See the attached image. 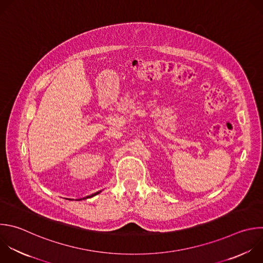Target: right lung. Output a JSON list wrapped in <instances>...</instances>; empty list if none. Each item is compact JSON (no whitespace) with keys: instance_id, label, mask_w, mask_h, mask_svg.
<instances>
[{"instance_id":"right-lung-1","label":"right lung","mask_w":263,"mask_h":263,"mask_svg":"<svg viewBox=\"0 0 263 263\" xmlns=\"http://www.w3.org/2000/svg\"><path fill=\"white\" fill-rule=\"evenodd\" d=\"M101 191H99V192H97V193H95V194H93V195H91V196H86V197H84V198H82V199H85V198H90V197H93V196H95V195H97L98 193H100ZM78 200H80V199H78Z\"/></svg>"}]
</instances>
